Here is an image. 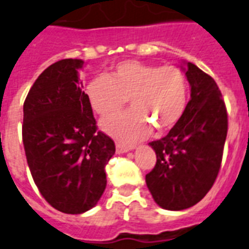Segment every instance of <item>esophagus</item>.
I'll return each instance as SVG.
<instances>
[{
	"label": "esophagus",
	"instance_id": "obj_1",
	"mask_svg": "<svg viewBox=\"0 0 249 249\" xmlns=\"http://www.w3.org/2000/svg\"><path fill=\"white\" fill-rule=\"evenodd\" d=\"M133 148V146L131 145H124V143H121V142H116V151L117 154H123V152H128Z\"/></svg>",
	"mask_w": 249,
	"mask_h": 249
}]
</instances>
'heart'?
Returning a JSON list of instances; mask_svg holds the SVG:
<instances>
[{
  "label": "heart",
  "instance_id": "1",
  "mask_svg": "<svg viewBox=\"0 0 249 249\" xmlns=\"http://www.w3.org/2000/svg\"><path fill=\"white\" fill-rule=\"evenodd\" d=\"M87 95L95 113L101 116L120 112L129 98L132 109L104 118L101 127L116 139L131 142L145 137L151 126L162 132L179 122L186 108L188 80L175 65L122 61L109 76L99 75L90 80Z\"/></svg>",
  "mask_w": 249,
  "mask_h": 249
}]
</instances>
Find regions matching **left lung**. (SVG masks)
<instances>
[{
  "label": "left lung",
  "instance_id": "left-lung-1",
  "mask_svg": "<svg viewBox=\"0 0 249 249\" xmlns=\"http://www.w3.org/2000/svg\"><path fill=\"white\" fill-rule=\"evenodd\" d=\"M190 101L185 112L163 139L150 142L156 165L146 184L157 205L167 210L193 207L207 195L222 163L228 114L215 80L186 63Z\"/></svg>",
  "mask_w": 249,
  "mask_h": 249
}]
</instances>
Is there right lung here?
Listing matches in <instances>:
<instances>
[{
  "label": "right lung",
  "instance_id": "obj_1",
  "mask_svg": "<svg viewBox=\"0 0 249 249\" xmlns=\"http://www.w3.org/2000/svg\"><path fill=\"white\" fill-rule=\"evenodd\" d=\"M84 61L63 59L46 68L23 103L22 142L36 186L67 214L92 209L103 194L113 140L97 131L78 70Z\"/></svg>",
  "mask_w": 249,
  "mask_h": 249
}]
</instances>
